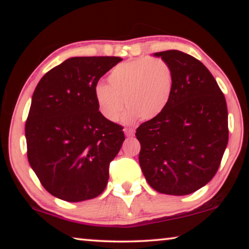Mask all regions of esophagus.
<instances>
[{
  "label": "esophagus",
  "mask_w": 249,
  "mask_h": 249,
  "mask_svg": "<svg viewBox=\"0 0 249 249\" xmlns=\"http://www.w3.org/2000/svg\"><path fill=\"white\" fill-rule=\"evenodd\" d=\"M124 133L127 137H132V136H134V134H135L134 129H132V128H124Z\"/></svg>",
  "instance_id": "1"
}]
</instances>
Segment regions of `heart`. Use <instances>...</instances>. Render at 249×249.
I'll return each instance as SVG.
<instances>
[{"mask_svg":"<svg viewBox=\"0 0 249 249\" xmlns=\"http://www.w3.org/2000/svg\"><path fill=\"white\" fill-rule=\"evenodd\" d=\"M175 88V74L170 65L160 58H141L115 66L107 75V84H98L94 100L105 120L116 122L127 111L124 123L142 117L153 120L165 111Z\"/></svg>","mask_w":249,"mask_h":249,"instance_id":"1","label":"heart"}]
</instances>
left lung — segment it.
I'll use <instances>...</instances> for the list:
<instances>
[{"mask_svg":"<svg viewBox=\"0 0 249 249\" xmlns=\"http://www.w3.org/2000/svg\"><path fill=\"white\" fill-rule=\"evenodd\" d=\"M170 65L175 88L161 114L136 129L140 165L159 193L187 196L211 181L229 142L225 96L208 68L179 50L154 53Z\"/></svg>","mask_w":249,"mask_h":249,"instance_id":"8db88e82","label":"left lung"}]
</instances>
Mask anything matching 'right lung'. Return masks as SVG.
Here are the masks:
<instances>
[{
	"mask_svg": "<svg viewBox=\"0 0 249 249\" xmlns=\"http://www.w3.org/2000/svg\"><path fill=\"white\" fill-rule=\"evenodd\" d=\"M123 59L72 57L48 71L33 93L25 125L27 158L50 195L68 202L104 191L125 136L94 100L100 78Z\"/></svg>",
	"mask_w": 249,
	"mask_h": 249,
	"instance_id": "add662e5",
	"label": "right lung"
}]
</instances>
